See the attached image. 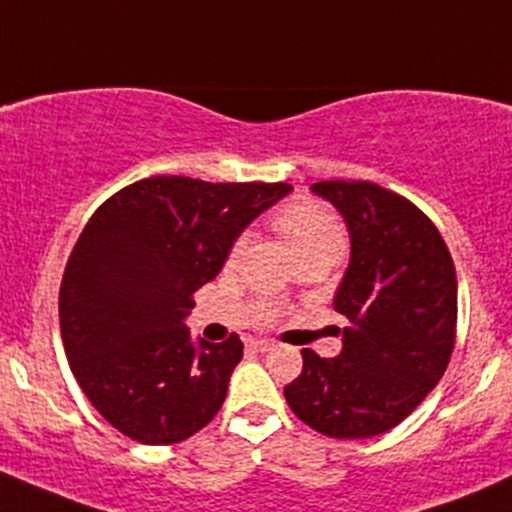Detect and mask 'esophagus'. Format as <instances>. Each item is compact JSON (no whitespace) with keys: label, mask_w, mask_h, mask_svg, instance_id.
Masks as SVG:
<instances>
[{"label":"esophagus","mask_w":512,"mask_h":512,"mask_svg":"<svg viewBox=\"0 0 512 512\" xmlns=\"http://www.w3.org/2000/svg\"><path fill=\"white\" fill-rule=\"evenodd\" d=\"M247 347L255 349V352H270V349L275 347V342H272V339H250Z\"/></svg>","instance_id":"obj_1"}]
</instances>
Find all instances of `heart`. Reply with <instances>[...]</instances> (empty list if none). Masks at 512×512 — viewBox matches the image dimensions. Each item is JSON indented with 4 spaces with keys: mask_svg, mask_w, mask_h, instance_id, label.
Instances as JSON below:
<instances>
[{
    "mask_svg": "<svg viewBox=\"0 0 512 512\" xmlns=\"http://www.w3.org/2000/svg\"><path fill=\"white\" fill-rule=\"evenodd\" d=\"M272 223H275V230L285 237L287 245L292 247L297 260L312 255H329L339 260V255L347 247L342 223L317 203H307V200L289 203L275 215ZM240 250L242 240H237L230 250V260H235Z\"/></svg>",
    "mask_w": 512,
    "mask_h": 512,
    "instance_id": "heart-1",
    "label": "heart"
}]
</instances>
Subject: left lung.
<instances>
[{"label": "left lung", "instance_id": "left-lung-1", "mask_svg": "<svg viewBox=\"0 0 512 512\" xmlns=\"http://www.w3.org/2000/svg\"><path fill=\"white\" fill-rule=\"evenodd\" d=\"M352 237L334 297L347 319L342 352L302 349L285 386L299 421L332 438H371L399 426L441 381L456 344L458 282L438 227L404 195L369 180H322Z\"/></svg>", "mask_w": 512, "mask_h": 512}]
</instances>
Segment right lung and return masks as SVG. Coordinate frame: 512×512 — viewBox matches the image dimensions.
Masks as SVG:
<instances>
[{
    "label": "right lung",
    "instance_id": "1",
    "mask_svg": "<svg viewBox=\"0 0 512 512\" xmlns=\"http://www.w3.org/2000/svg\"><path fill=\"white\" fill-rule=\"evenodd\" d=\"M289 190L153 175L91 215L61 280V339L86 399L123 436L170 446L218 414L242 342H193L185 317L237 235Z\"/></svg>",
    "mask_w": 512,
    "mask_h": 512
}]
</instances>
